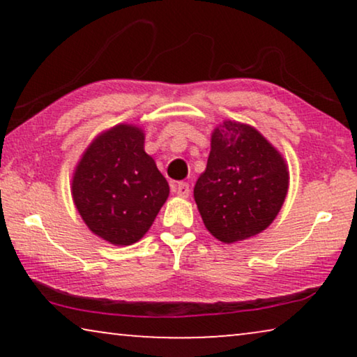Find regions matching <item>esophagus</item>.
Masks as SVG:
<instances>
[{"mask_svg": "<svg viewBox=\"0 0 357 357\" xmlns=\"http://www.w3.org/2000/svg\"><path fill=\"white\" fill-rule=\"evenodd\" d=\"M172 190H174V193L177 195V197H180V198H187L188 195H190V187H188L187 182L174 183L172 185Z\"/></svg>", "mask_w": 357, "mask_h": 357, "instance_id": "esophagus-1", "label": "esophagus"}]
</instances>
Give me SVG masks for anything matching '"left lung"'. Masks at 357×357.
Masks as SVG:
<instances>
[{
	"mask_svg": "<svg viewBox=\"0 0 357 357\" xmlns=\"http://www.w3.org/2000/svg\"><path fill=\"white\" fill-rule=\"evenodd\" d=\"M289 188L282 154L260 131L226 120L211 133V151L193 197L204 227L224 243L265 231Z\"/></svg>",
	"mask_w": 357,
	"mask_h": 357,
	"instance_id": "obj_1",
	"label": "left lung"
}]
</instances>
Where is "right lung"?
<instances>
[{"label": "right lung", "mask_w": 357, "mask_h": 357, "mask_svg": "<svg viewBox=\"0 0 357 357\" xmlns=\"http://www.w3.org/2000/svg\"><path fill=\"white\" fill-rule=\"evenodd\" d=\"M169 183L144 151V131L120 123L97 135L71 180L75 206L92 234L112 245L138 242L169 197Z\"/></svg>", "instance_id": "1"}]
</instances>
